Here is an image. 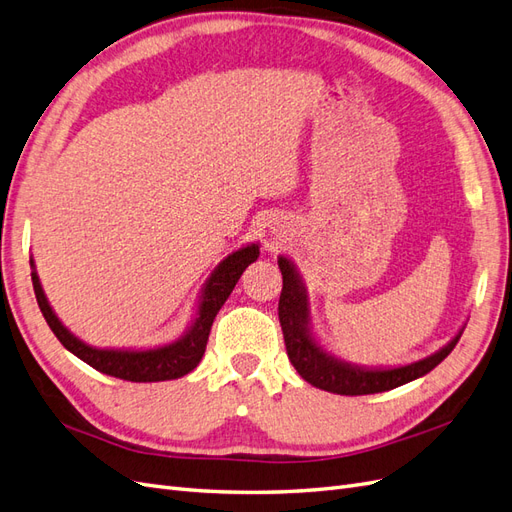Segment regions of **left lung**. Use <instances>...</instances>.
<instances>
[{"label": "left lung", "mask_w": 512, "mask_h": 512, "mask_svg": "<svg viewBox=\"0 0 512 512\" xmlns=\"http://www.w3.org/2000/svg\"><path fill=\"white\" fill-rule=\"evenodd\" d=\"M278 265L282 271V295L278 314L284 331L286 353L290 364L295 366L299 375L319 390L342 396H362L394 390L398 385L424 377L426 372H431L437 364L444 362L450 351L457 347L465 329H459V334L433 355L405 366L366 368L344 362V359L325 351L312 334L308 290L297 267L286 256L278 258Z\"/></svg>", "instance_id": "obj_1"}]
</instances>
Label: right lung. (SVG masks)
I'll return each instance as SVG.
<instances>
[{"label": "right lung", "mask_w": 512, "mask_h": 512, "mask_svg": "<svg viewBox=\"0 0 512 512\" xmlns=\"http://www.w3.org/2000/svg\"><path fill=\"white\" fill-rule=\"evenodd\" d=\"M260 247L258 243H250L245 247H239L237 252L228 254L215 271L209 275V280L204 282L198 310L193 316L191 325L187 327L185 334L170 342L163 344V347L155 349H99L79 340L71 329L64 327L58 319V314L53 312L49 306V299L45 295L43 286H40V278L36 273L34 260L30 258L32 265V282H34V293L38 308L43 312L47 325L58 338L64 349L77 355L81 362H86L94 370L105 372L109 377H118L124 381H135V383H153V381H170L185 377L200 364V359L206 349V340L211 334V325L219 308L224 306L226 299L230 297L234 284L239 282L241 273L252 265L258 258Z\"/></svg>", "instance_id": "right-lung-1"}]
</instances>
